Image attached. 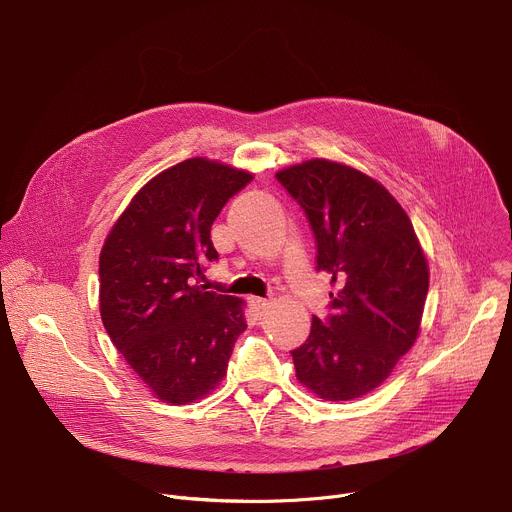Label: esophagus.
Here are the masks:
<instances>
[{
  "label": "esophagus",
  "instance_id": "34e87169",
  "mask_svg": "<svg viewBox=\"0 0 512 512\" xmlns=\"http://www.w3.org/2000/svg\"><path fill=\"white\" fill-rule=\"evenodd\" d=\"M249 302H251V306H253V310H255L257 314H263V312H265V308L269 306V300L259 298V296H251V298H249Z\"/></svg>",
  "mask_w": 512,
  "mask_h": 512
}]
</instances>
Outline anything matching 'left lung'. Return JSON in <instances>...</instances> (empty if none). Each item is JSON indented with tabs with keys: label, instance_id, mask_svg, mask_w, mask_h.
Wrapping results in <instances>:
<instances>
[{
	"label": "left lung",
	"instance_id": "1",
	"mask_svg": "<svg viewBox=\"0 0 512 512\" xmlns=\"http://www.w3.org/2000/svg\"><path fill=\"white\" fill-rule=\"evenodd\" d=\"M308 216L316 269L332 275L330 314L291 350L298 381L326 401L377 389L413 346L429 289L427 259L401 204L371 176L310 160L275 174Z\"/></svg>",
	"mask_w": 512,
	"mask_h": 512
}]
</instances>
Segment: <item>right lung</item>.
Here are the masks:
<instances>
[{
  "mask_svg": "<svg viewBox=\"0 0 512 512\" xmlns=\"http://www.w3.org/2000/svg\"><path fill=\"white\" fill-rule=\"evenodd\" d=\"M253 176L206 158L145 184L117 218L99 257L103 326L154 395L186 405L227 373L245 332V302L198 283L218 253L210 227Z\"/></svg>",
  "mask_w": 512,
  "mask_h": 512,
  "instance_id": "1",
  "label": "right lung"
}]
</instances>
